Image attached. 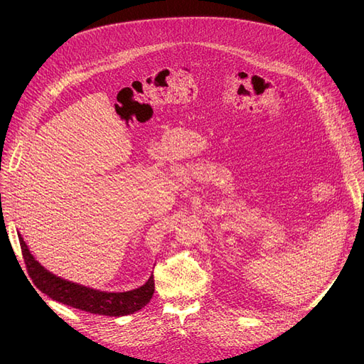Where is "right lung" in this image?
I'll return each instance as SVG.
<instances>
[{
    "instance_id": "add662e5",
    "label": "right lung",
    "mask_w": 364,
    "mask_h": 364,
    "mask_svg": "<svg viewBox=\"0 0 364 364\" xmlns=\"http://www.w3.org/2000/svg\"><path fill=\"white\" fill-rule=\"evenodd\" d=\"M18 242H21L26 270L36 288L51 299L70 305L73 309L92 314L119 317L141 310L153 296V292H155L153 274L140 288L118 294L95 291L87 288V286L68 282L51 274L40 262L35 261L21 235H18Z\"/></svg>"
}]
</instances>
